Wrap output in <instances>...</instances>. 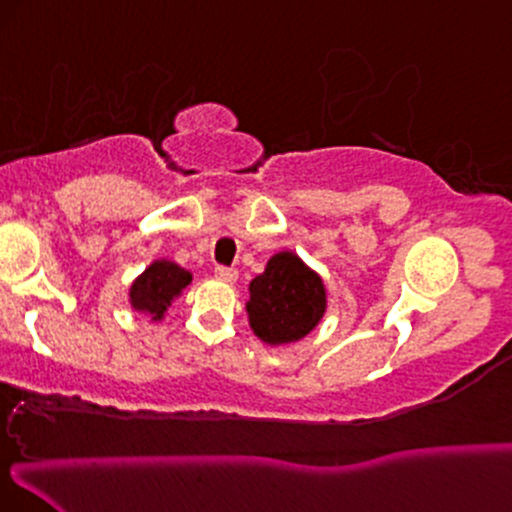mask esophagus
I'll use <instances>...</instances> for the list:
<instances>
[{
  "instance_id": "esophagus-1",
  "label": "esophagus",
  "mask_w": 512,
  "mask_h": 512,
  "mask_svg": "<svg viewBox=\"0 0 512 512\" xmlns=\"http://www.w3.org/2000/svg\"><path fill=\"white\" fill-rule=\"evenodd\" d=\"M216 277L223 282H235L237 280V270L235 268H227V266H218L216 268Z\"/></svg>"
}]
</instances>
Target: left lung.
<instances>
[{"label":"left lung","mask_w":512,"mask_h":512,"mask_svg":"<svg viewBox=\"0 0 512 512\" xmlns=\"http://www.w3.org/2000/svg\"><path fill=\"white\" fill-rule=\"evenodd\" d=\"M249 292L251 330L273 346L306 337L320 323L327 304L323 280L292 251L270 258L266 273L251 280Z\"/></svg>","instance_id":"obj_1"}]
</instances>
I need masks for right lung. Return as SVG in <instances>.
Masks as SVG:
<instances>
[{
  "label": "right lung",
  "instance_id": "right-lung-1",
  "mask_svg": "<svg viewBox=\"0 0 512 512\" xmlns=\"http://www.w3.org/2000/svg\"><path fill=\"white\" fill-rule=\"evenodd\" d=\"M192 282V273L175 266L170 261H156L132 282L130 304L137 311L149 313L154 320H161L170 301Z\"/></svg>",
  "mask_w": 512,
  "mask_h": 512
}]
</instances>
